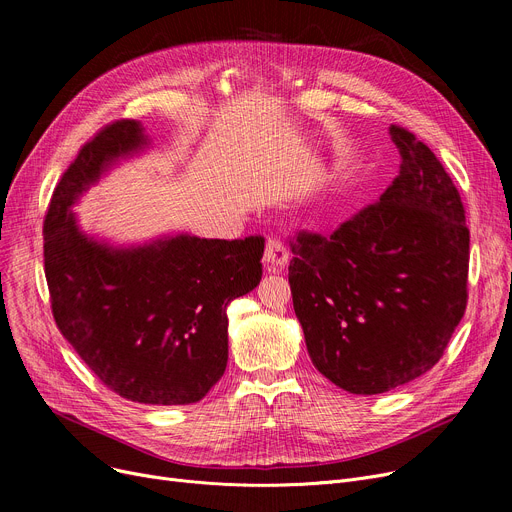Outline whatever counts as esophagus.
<instances>
[{
	"mask_svg": "<svg viewBox=\"0 0 512 512\" xmlns=\"http://www.w3.org/2000/svg\"><path fill=\"white\" fill-rule=\"evenodd\" d=\"M263 263L267 267V272H280L282 267L288 263V251H286L282 240H278V238L267 240L265 253H263Z\"/></svg>",
	"mask_w": 512,
	"mask_h": 512,
	"instance_id": "1",
	"label": "esophagus"
}]
</instances>
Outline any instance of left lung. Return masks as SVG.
Wrapping results in <instances>:
<instances>
[{
    "mask_svg": "<svg viewBox=\"0 0 512 512\" xmlns=\"http://www.w3.org/2000/svg\"><path fill=\"white\" fill-rule=\"evenodd\" d=\"M400 172L328 238L299 232L288 282L319 373L382 394L432 369L467 307L469 228L440 159L390 126Z\"/></svg>",
    "mask_w": 512,
    "mask_h": 512,
    "instance_id": "obj_1",
    "label": "left lung"
}]
</instances>
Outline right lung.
<instances>
[{"mask_svg": "<svg viewBox=\"0 0 512 512\" xmlns=\"http://www.w3.org/2000/svg\"><path fill=\"white\" fill-rule=\"evenodd\" d=\"M137 120L107 124L78 151L43 222L53 319L97 378L141 405H191L226 371L228 305L261 280L265 240L161 236L114 247L72 205L120 159L147 149Z\"/></svg>", "mask_w": 512, "mask_h": 512, "instance_id": "obj_1", "label": "right lung"}]
</instances>
